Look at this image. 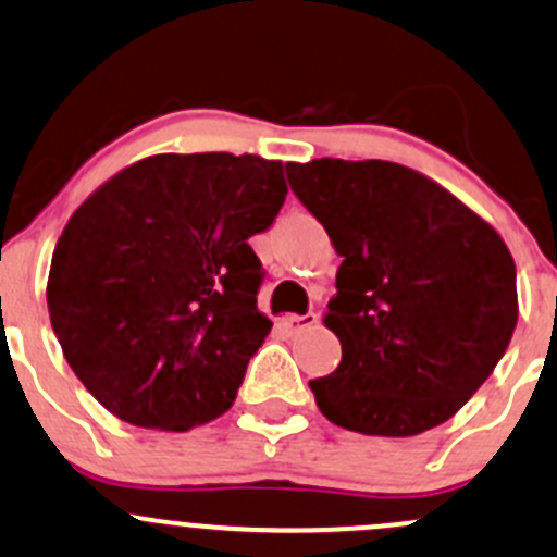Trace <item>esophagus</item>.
Wrapping results in <instances>:
<instances>
[{
	"mask_svg": "<svg viewBox=\"0 0 557 557\" xmlns=\"http://www.w3.org/2000/svg\"><path fill=\"white\" fill-rule=\"evenodd\" d=\"M314 323H318V314H314V312H307V314H285V318H283L285 331H290V333L307 331V327H312Z\"/></svg>",
	"mask_w": 557,
	"mask_h": 557,
	"instance_id": "esophagus-1",
	"label": "esophagus"
}]
</instances>
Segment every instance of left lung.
<instances>
[{"mask_svg": "<svg viewBox=\"0 0 557 557\" xmlns=\"http://www.w3.org/2000/svg\"><path fill=\"white\" fill-rule=\"evenodd\" d=\"M285 173L344 256L325 314L342 362L309 382L323 417L384 437L443 424L491 376L518 323L505 239L397 162L323 157Z\"/></svg>", "mask_w": 557, "mask_h": 557, "instance_id": "1", "label": "left lung"}]
</instances>
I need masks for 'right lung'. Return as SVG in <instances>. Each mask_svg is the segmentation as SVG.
Segmentation results:
<instances>
[{
	"instance_id": "obj_1",
	"label": "right lung",
	"mask_w": 557,
	"mask_h": 557,
	"mask_svg": "<svg viewBox=\"0 0 557 557\" xmlns=\"http://www.w3.org/2000/svg\"><path fill=\"white\" fill-rule=\"evenodd\" d=\"M288 186L259 154H154L92 191L52 250L47 309L66 362L127 424L186 432L230 411L267 338L248 245Z\"/></svg>"
}]
</instances>
